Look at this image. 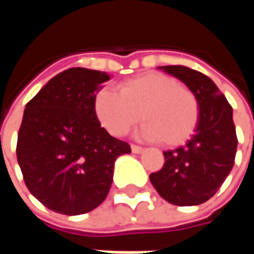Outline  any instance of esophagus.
<instances>
[{
    "label": "esophagus",
    "instance_id": "obj_1",
    "mask_svg": "<svg viewBox=\"0 0 254 254\" xmlns=\"http://www.w3.org/2000/svg\"><path fill=\"white\" fill-rule=\"evenodd\" d=\"M130 148H132L133 154H140V152H143V151H144L143 147H140V145H136V144H132V145H130Z\"/></svg>",
    "mask_w": 254,
    "mask_h": 254
}]
</instances>
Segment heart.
I'll list each match as a JSON object with an SVG mask.
<instances>
[{"mask_svg":"<svg viewBox=\"0 0 254 254\" xmlns=\"http://www.w3.org/2000/svg\"><path fill=\"white\" fill-rule=\"evenodd\" d=\"M96 120L107 132L122 136L141 118V134L166 147L182 145L194 134L200 103L194 92L174 77L145 73L120 84V94L100 88L94 96Z\"/></svg>","mask_w":254,"mask_h":254,"instance_id":"b5f03b06","label":"heart"}]
</instances>
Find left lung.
<instances>
[{
    "label": "left lung",
    "instance_id": "obj_1",
    "mask_svg": "<svg viewBox=\"0 0 254 254\" xmlns=\"http://www.w3.org/2000/svg\"><path fill=\"white\" fill-rule=\"evenodd\" d=\"M160 69L180 78L194 92L200 103V121L185 145L163 152L165 165L149 180L170 204L198 205L218 191L234 166L238 138L233 107L204 73L184 65Z\"/></svg>",
    "mask_w": 254,
    "mask_h": 254
}]
</instances>
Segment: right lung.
<instances>
[{"label": "right lung", "instance_id": "1", "mask_svg": "<svg viewBox=\"0 0 254 254\" xmlns=\"http://www.w3.org/2000/svg\"><path fill=\"white\" fill-rule=\"evenodd\" d=\"M110 76L70 67L53 77L25 105L16 155L32 196L63 215H81L105 201L114 162L130 154L127 141L100 127L95 94Z\"/></svg>", "mask_w": 254, "mask_h": 254}]
</instances>
